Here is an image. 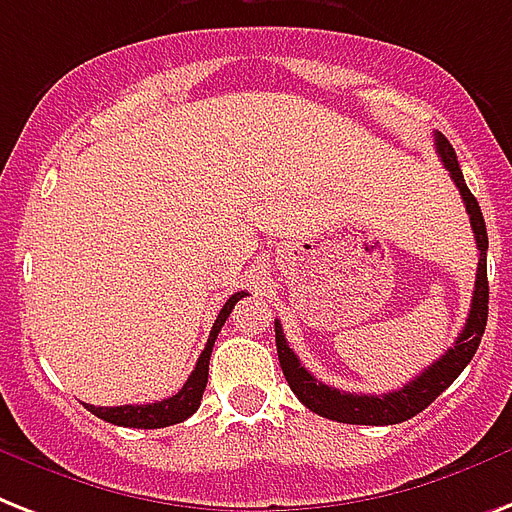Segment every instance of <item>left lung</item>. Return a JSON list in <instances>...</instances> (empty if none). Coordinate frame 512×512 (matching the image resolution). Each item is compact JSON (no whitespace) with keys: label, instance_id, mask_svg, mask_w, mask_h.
<instances>
[{"label":"left lung","instance_id":"left-lung-1","mask_svg":"<svg viewBox=\"0 0 512 512\" xmlns=\"http://www.w3.org/2000/svg\"><path fill=\"white\" fill-rule=\"evenodd\" d=\"M436 153L444 161V169L449 171V177L457 185L460 195H463L465 211L470 216V227L476 235L478 245V269H476V288H473V301H470V312L465 327L457 335L455 346H449L447 354L436 359L428 370H423L415 380H410L407 386L391 394H349V391H338L333 386H325L322 380H317L312 372L301 367L298 357L282 335V325L275 320V341H277V357H280L282 375L288 380L290 391L298 396V402L306 404L309 410L322 415V418L338 420V423L351 425H394L404 423V420L415 418L418 412H423L428 404L447 391L460 372L468 367V362L476 354L481 335L486 330V317H489V280H486V248H489V237H486V222L481 216V206L473 198V192L465 185L463 171L457 163L455 147L449 145L444 134L436 132Z\"/></svg>","mask_w":512,"mask_h":512}]
</instances>
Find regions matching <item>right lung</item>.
<instances>
[{"label":"right lung","instance_id":"right-lung-1","mask_svg":"<svg viewBox=\"0 0 512 512\" xmlns=\"http://www.w3.org/2000/svg\"><path fill=\"white\" fill-rule=\"evenodd\" d=\"M243 296H248V293L240 290L222 306V312H219L214 327H211V335H208L206 349H203V354L195 362V370L190 372V378L177 394L155 404H124V407H94V404H87L89 412L113 425H124V428H166V425L182 423V420L190 418L192 412L200 407V399H203V391H206L208 359H211V351H214L216 335H219L222 325Z\"/></svg>","mask_w":512,"mask_h":512}]
</instances>
